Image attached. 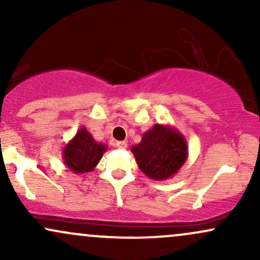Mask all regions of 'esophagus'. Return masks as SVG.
Wrapping results in <instances>:
<instances>
[{"mask_svg":"<svg viewBox=\"0 0 260 260\" xmlns=\"http://www.w3.org/2000/svg\"><path fill=\"white\" fill-rule=\"evenodd\" d=\"M115 147L118 149H126L127 148V143L126 142H116Z\"/></svg>","mask_w":260,"mask_h":260,"instance_id":"1","label":"esophagus"}]
</instances>
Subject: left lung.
Wrapping results in <instances>:
<instances>
[{
    "label": "left lung",
    "mask_w": 260,
    "mask_h": 260,
    "mask_svg": "<svg viewBox=\"0 0 260 260\" xmlns=\"http://www.w3.org/2000/svg\"><path fill=\"white\" fill-rule=\"evenodd\" d=\"M131 150L143 174L155 181L174 177L188 157L186 138L170 124L156 123Z\"/></svg>",
    "instance_id": "obj_1"
}]
</instances>
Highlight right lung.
<instances>
[{"mask_svg": "<svg viewBox=\"0 0 260 260\" xmlns=\"http://www.w3.org/2000/svg\"><path fill=\"white\" fill-rule=\"evenodd\" d=\"M106 150V144L98 143L88 129L82 127L64 145L62 157L67 169H70L73 174L82 175L92 171Z\"/></svg>", "mask_w": 260, "mask_h": 260, "instance_id": "1", "label": "right lung"}]
</instances>
